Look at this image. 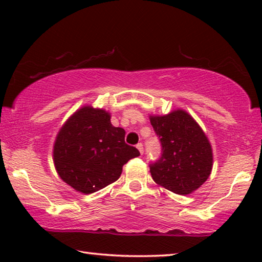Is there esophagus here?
<instances>
[{"mask_svg":"<svg viewBox=\"0 0 262 262\" xmlns=\"http://www.w3.org/2000/svg\"><path fill=\"white\" fill-rule=\"evenodd\" d=\"M136 148L139 149V151H140V154H141V155H143V144H142V143H139V144L136 145Z\"/></svg>","mask_w":262,"mask_h":262,"instance_id":"obj_1","label":"esophagus"}]
</instances>
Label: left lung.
<instances>
[{
  "label": "left lung",
  "mask_w": 262,
  "mask_h": 262,
  "mask_svg": "<svg viewBox=\"0 0 262 262\" xmlns=\"http://www.w3.org/2000/svg\"><path fill=\"white\" fill-rule=\"evenodd\" d=\"M162 145V156L150 164L154 181L179 195L196 190L209 178L212 149L198 122L183 110L150 115Z\"/></svg>",
  "instance_id": "left-lung-1"
}]
</instances>
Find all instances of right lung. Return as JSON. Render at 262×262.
<instances>
[{"label":"right lung","mask_w":262,"mask_h":262,"mask_svg":"<svg viewBox=\"0 0 262 262\" xmlns=\"http://www.w3.org/2000/svg\"><path fill=\"white\" fill-rule=\"evenodd\" d=\"M125 129L111 123L101 108L83 106L61 127L53 161L60 178L83 194H91L114 183L122 166L140 156L125 142Z\"/></svg>","instance_id":"right-lung-1"}]
</instances>
